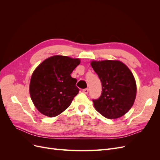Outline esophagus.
<instances>
[{"label": "esophagus", "instance_id": "esophagus-1", "mask_svg": "<svg viewBox=\"0 0 160 160\" xmlns=\"http://www.w3.org/2000/svg\"><path fill=\"white\" fill-rule=\"evenodd\" d=\"M83 93H85V94H88V92H89V89L88 88H86V89H83Z\"/></svg>", "mask_w": 160, "mask_h": 160}]
</instances>
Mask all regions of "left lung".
Returning a JSON list of instances; mask_svg holds the SVG:
<instances>
[{
    "mask_svg": "<svg viewBox=\"0 0 160 160\" xmlns=\"http://www.w3.org/2000/svg\"><path fill=\"white\" fill-rule=\"evenodd\" d=\"M91 65L102 85L101 95L93 99L94 108L108 119L124 115L132 108L136 97L137 87L133 73L119 61H93Z\"/></svg>",
    "mask_w": 160,
    "mask_h": 160,
    "instance_id": "1",
    "label": "left lung"
}]
</instances>
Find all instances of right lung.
<instances>
[{
    "mask_svg": "<svg viewBox=\"0 0 160 160\" xmlns=\"http://www.w3.org/2000/svg\"><path fill=\"white\" fill-rule=\"evenodd\" d=\"M79 59L55 55L43 61L33 71L29 85L31 98L38 111L55 117L69 107L79 93L77 79L71 76Z\"/></svg>",
    "mask_w": 160,
    "mask_h": 160,
    "instance_id": "add662e5",
    "label": "right lung"
}]
</instances>
